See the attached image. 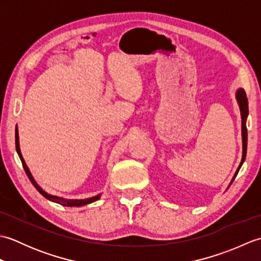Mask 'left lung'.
Segmentation results:
<instances>
[{
	"instance_id": "8db88e82",
	"label": "left lung",
	"mask_w": 261,
	"mask_h": 261,
	"mask_svg": "<svg viewBox=\"0 0 261 261\" xmlns=\"http://www.w3.org/2000/svg\"><path fill=\"white\" fill-rule=\"evenodd\" d=\"M236 98H237V102L239 104V108H240V112H241V121H242V126H241V134H242V159H241V163L239 165V167H238L236 174L232 177V180L230 182V185L232 184V181L234 180V178L237 177L238 173H239V170L241 168L242 164L245 163V159H246V154H247V143H248V132H247V118H248V114H249V109H248V98L246 95V92L243 88H239V90L237 91L236 93ZM229 185V186H230Z\"/></svg>"
}]
</instances>
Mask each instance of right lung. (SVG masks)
<instances>
[{"instance_id": "right-lung-1", "label": "right lung", "mask_w": 261, "mask_h": 261, "mask_svg": "<svg viewBox=\"0 0 261 261\" xmlns=\"http://www.w3.org/2000/svg\"><path fill=\"white\" fill-rule=\"evenodd\" d=\"M15 149H16V152H18V154H19V157H20L22 166H23L25 174H27L28 177H29V179H30V181L32 182V185L36 187V190H37L39 193H40L43 197H46L47 199H49V201L55 202V203H58V204H60V205H64V206H83V205H86V204H90V203L95 202V201H97V199H99V197H101V194H98V195H96V196H93V197H90V198H85V199H68V198L55 196V195H51V194H48L47 192L43 191L42 188L37 184V181L35 180V178H33V176H32V174L30 173L29 168H28V166H27V164H25V162H24L23 157H22V153H21V150H20L18 126L15 127Z\"/></svg>"}]
</instances>
